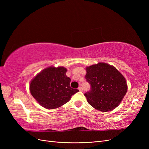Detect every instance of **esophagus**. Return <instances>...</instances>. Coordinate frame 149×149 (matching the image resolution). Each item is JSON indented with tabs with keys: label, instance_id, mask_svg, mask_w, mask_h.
I'll list each match as a JSON object with an SVG mask.
<instances>
[{
	"label": "esophagus",
	"instance_id": "1",
	"mask_svg": "<svg viewBox=\"0 0 149 149\" xmlns=\"http://www.w3.org/2000/svg\"><path fill=\"white\" fill-rule=\"evenodd\" d=\"M78 89L79 90V91H83V89L82 87H81V86H79V87L78 88Z\"/></svg>",
	"mask_w": 149,
	"mask_h": 149
}]
</instances>
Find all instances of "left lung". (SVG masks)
<instances>
[{
	"label": "left lung",
	"instance_id": "8db88e82",
	"mask_svg": "<svg viewBox=\"0 0 149 149\" xmlns=\"http://www.w3.org/2000/svg\"><path fill=\"white\" fill-rule=\"evenodd\" d=\"M86 70L85 78L91 85V90L84 94L88 102L100 111L114 109L127 91L124 76L114 66L105 63H98Z\"/></svg>",
	"mask_w": 149,
	"mask_h": 149
}]
</instances>
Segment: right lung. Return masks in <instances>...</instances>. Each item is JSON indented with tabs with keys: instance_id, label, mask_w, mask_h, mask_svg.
<instances>
[{
	"instance_id": "1",
	"label": "right lung",
	"mask_w": 149,
	"mask_h": 149,
	"mask_svg": "<svg viewBox=\"0 0 149 149\" xmlns=\"http://www.w3.org/2000/svg\"><path fill=\"white\" fill-rule=\"evenodd\" d=\"M63 66H49L43 70L31 81V94L46 109H56L68 102L79 91L70 87L71 79Z\"/></svg>"
}]
</instances>
